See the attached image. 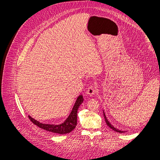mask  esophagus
Returning a JSON list of instances; mask_svg holds the SVG:
<instances>
[{
  "mask_svg": "<svg viewBox=\"0 0 160 160\" xmlns=\"http://www.w3.org/2000/svg\"><path fill=\"white\" fill-rule=\"evenodd\" d=\"M96 89L94 86H90L89 88L87 89V94L89 96H93L95 94Z\"/></svg>",
  "mask_w": 160,
  "mask_h": 160,
  "instance_id": "34e87169",
  "label": "esophagus"
}]
</instances>
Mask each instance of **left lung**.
<instances>
[{
	"mask_svg": "<svg viewBox=\"0 0 160 160\" xmlns=\"http://www.w3.org/2000/svg\"><path fill=\"white\" fill-rule=\"evenodd\" d=\"M103 115H104V118H105V122H106L108 126V127H110L111 129H112L113 130H114L115 132H118V133H124V132H126L125 131H121V130L118 129V128H115L113 126H112V125L110 123V122L108 121V119H107V117H106L105 113L104 112V110H103Z\"/></svg>",
	"mask_w": 160,
	"mask_h": 160,
	"instance_id": "1",
	"label": "left lung"
}]
</instances>
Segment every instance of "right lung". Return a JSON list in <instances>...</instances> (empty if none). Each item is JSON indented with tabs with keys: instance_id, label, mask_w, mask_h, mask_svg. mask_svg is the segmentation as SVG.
<instances>
[{
	"instance_id": "right-lung-1",
	"label": "right lung",
	"mask_w": 160,
	"mask_h": 160,
	"mask_svg": "<svg viewBox=\"0 0 160 160\" xmlns=\"http://www.w3.org/2000/svg\"><path fill=\"white\" fill-rule=\"evenodd\" d=\"M83 101V98L82 94L78 96L75 105L72 108L71 113L67 119L64 122L60 124H43L39 121L33 119L30 115H28V118L37 126L48 131V132L58 133V134H66L70 133L71 131L73 130L77 124V112L80 105Z\"/></svg>"
}]
</instances>
